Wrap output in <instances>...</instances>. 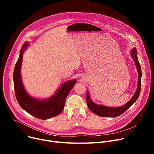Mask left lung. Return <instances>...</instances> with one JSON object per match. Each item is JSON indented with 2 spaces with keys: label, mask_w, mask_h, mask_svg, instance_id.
<instances>
[{
  "label": "left lung",
  "mask_w": 154,
  "mask_h": 154,
  "mask_svg": "<svg viewBox=\"0 0 154 154\" xmlns=\"http://www.w3.org/2000/svg\"><path fill=\"white\" fill-rule=\"evenodd\" d=\"M131 57L135 62L137 72H138V85H137V90L134 96L131 98L127 103L124 106L119 107H110L107 106H103V105H99L94 103L91 99L88 92H87L86 100L88 107L89 109L94 112L95 114L97 115L100 117H116L119 116L122 114L128 109L131 107L132 105L135 102V101L138 99L140 92L141 88V77H142V71L140 65L139 63L138 58H137V52L136 48H134L131 52Z\"/></svg>",
  "instance_id": "1"
}]
</instances>
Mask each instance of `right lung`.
I'll return each mask as SVG.
<instances>
[{
    "instance_id": "add662e5",
    "label": "right lung",
    "mask_w": 154,
    "mask_h": 154,
    "mask_svg": "<svg viewBox=\"0 0 154 154\" xmlns=\"http://www.w3.org/2000/svg\"><path fill=\"white\" fill-rule=\"evenodd\" d=\"M28 46V42H25L22 45L14 68V85L16 99L24 110L35 117L45 120L55 117L63 110L67 97L76 83V80L65 82L54 95L47 99L40 100L30 96L23 87L20 73L23 54Z\"/></svg>"
}]
</instances>
